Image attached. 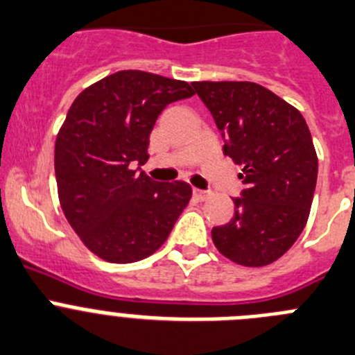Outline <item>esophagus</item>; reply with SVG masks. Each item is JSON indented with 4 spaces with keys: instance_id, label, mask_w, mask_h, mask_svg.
<instances>
[{
    "instance_id": "esophagus-1",
    "label": "esophagus",
    "mask_w": 355,
    "mask_h": 355,
    "mask_svg": "<svg viewBox=\"0 0 355 355\" xmlns=\"http://www.w3.org/2000/svg\"><path fill=\"white\" fill-rule=\"evenodd\" d=\"M193 194H194V198H198V200H207V198L210 196V193L209 191H201V189H193Z\"/></svg>"
}]
</instances>
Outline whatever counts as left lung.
I'll list each match as a JSON object with an SVG mask.
<instances>
[{
  "mask_svg": "<svg viewBox=\"0 0 355 355\" xmlns=\"http://www.w3.org/2000/svg\"><path fill=\"white\" fill-rule=\"evenodd\" d=\"M194 92L225 138V155L242 164L245 189L230 223L212 228L217 251L244 267H263L304 230L318 159L299 110L249 81H194Z\"/></svg>",
  "mask_w": 355,
  "mask_h": 355,
  "instance_id": "8db88e82",
  "label": "left lung"
}]
</instances>
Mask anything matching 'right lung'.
<instances>
[{
	"instance_id": "right-lung-1",
	"label": "right lung",
	"mask_w": 355,
	"mask_h": 355,
	"mask_svg": "<svg viewBox=\"0 0 355 355\" xmlns=\"http://www.w3.org/2000/svg\"><path fill=\"white\" fill-rule=\"evenodd\" d=\"M193 95L189 83L120 70L72 102L54 145L60 205L102 260L132 263L154 254L189 203V184L155 182L132 166L148 159L150 132L162 110Z\"/></svg>"
}]
</instances>
